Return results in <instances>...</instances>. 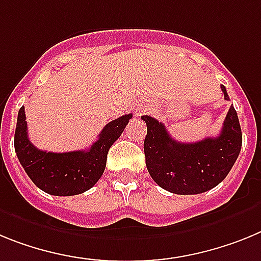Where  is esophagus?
Returning a JSON list of instances; mask_svg holds the SVG:
<instances>
[{
  "label": "esophagus",
  "mask_w": 261,
  "mask_h": 261,
  "mask_svg": "<svg viewBox=\"0 0 261 261\" xmlns=\"http://www.w3.org/2000/svg\"><path fill=\"white\" fill-rule=\"evenodd\" d=\"M143 110H144V108H142V106H140V108L137 110V114H140V113H143Z\"/></svg>",
  "instance_id": "esophagus-1"
}]
</instances>
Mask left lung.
I'll return each instance as SVG.
<instances>
[{"instance_id":"left-lung-1","label":"left lung","mask_w":261,"mask_h":261,"mask_svg":"<svg viewBox=\"0 0 261 261\" xmlns=\"http://www.w3.org/2000/svg\"><path fill=\"white\" fill-rule=\"evenodd\" d=\"M225 99L227 92L221 85ZM144 139L146 165L151 177L163 189L174 194H199L225 180L239 156L242 130L234 106H230L221 134L196 143H180L164 124L149 115Z\"/></svg>"}]
</instances>
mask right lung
Instances as JSON below:
<instances>
[{
	"instance_id": "right-lung-1",
	"label": "right lung",
	"mask_w": 261,
	"mask_h": 261,
	"mask_svg": "<svg viewBox=\"0 0 261 261\" xmlns=\"http://www.w3.org/2000/svg\"><path fill=\"white\" fill-rule=\"evenodd\" d=\"M133 114L109 122L97 142L85 151L47 152L38 149L27 137L24 108L18 112L14 148L19 163L36 187L52 196H76L89 190L101 178L109 148L121 137Z\"/></svg>"
}]
</instances>
